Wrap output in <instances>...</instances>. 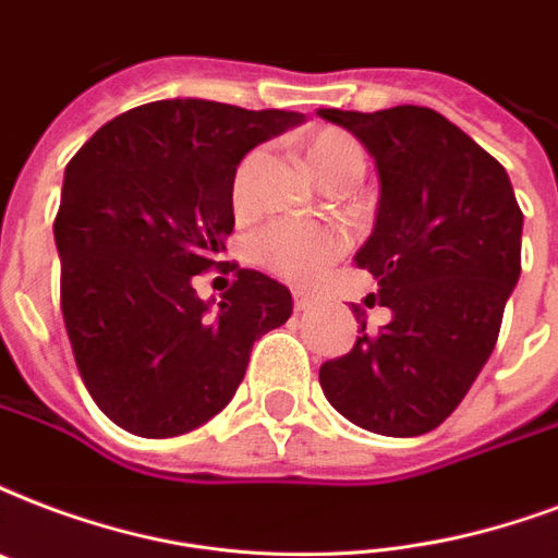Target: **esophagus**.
I'll list each match as a JSON object with an SVG mask.
<instances>
[{
  "label": "esophagus",
  "instance_id": "34e87169",
  "mask_svg": "<svg viewBox=\"0 0 558 558\" xmlns=\"http://www.w3.org/2000/svg\"><path fill=\"white\" fill-rule=\"evenodd\" d=\"M292 304H295V310H310V307H316L318 298L313 295V292H304V289H295V292H292Z\"/></svg>",
  "mask_w": 558,
  "mask_h": 558
}]
</instances>
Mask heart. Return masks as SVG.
Masks as SVG:
<instances>
[{
    "label": "heart",
    "mask_w": 558,
    "mask_h": 558,
    "mask_svg": "<svg viewBox=\"0 0 558 558\" xmlns=\"http://www.w3.org/2000/svg\"><path fill=\"white\" fill-rule=\"evenodd\" d=\"M301 151L307 163L310 175L322 186H351L365 172V148L354 134L342 128L322 125L307 131L301 137ZM257 160V151L248 155L233 175V207H245L248 193L251 166ZM345 251V236L327 225H298L278 222L269 225L266 231L254 240L257 260L280 278L295 280V283H313L333 266Z\"/></svg>",
    "instance_id": "heart-1"
}]
</instances>
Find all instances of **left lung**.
<instances>
[{
    "mask_svg": "<svg viewBox=\"0 0 558 558\" xmlns=\"http://www.w3.org/2000/svg\"><path fill=\"white\" fill-rule=\"evenodd\" d=\"M380 172L377 222L356 266L377 280L392 322L318 368L325 398L363 430L421 436L465 398L495 351L521 275V228L506 169L430 108H322ZM356 322L363 310L354 307Z\"/></svg>",
    "mask_w": 558,
    "mask_h": 558,
    "instance_id": "left-lung-1",
    "label": "left lung"
}]
</instances>
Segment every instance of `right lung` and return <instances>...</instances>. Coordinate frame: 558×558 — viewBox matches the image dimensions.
<instances>
[{"label":"right lung","mask_w":558,"mask_h":558,"mask_svg":"<svg viewBox=\"0 0 558 558\" xmlns=\"http://www.w3.org/2000/svg\"><path fill=\"white\" fill-rule=\"evenodd\" d=\"M298 122L295 110L148 101L66 163L54 216L63 325L87 392L122 430L169 439L202 427L236 392L254 339L292 316L283 283L222 254L236 166ZM210 268L234 271L213 314L194 292Z\"/></svg>","instance_id":"obj_1"}]
</instances>
